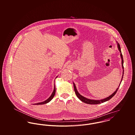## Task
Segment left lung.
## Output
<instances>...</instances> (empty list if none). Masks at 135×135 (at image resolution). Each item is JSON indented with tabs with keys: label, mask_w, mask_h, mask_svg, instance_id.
<instances>
[{
	"label": "left lung",
	"mask_w": 135,
	"mask_h": 135,
	"mask_svg": "<svg viewBox=\"0 0 135 135\" xmlns=\"http://www.w3.org/2000/svg\"><path fill=\"white\" fill-rule=\"evenodd\" d=\"M117 45H118V49L119 52H120V57L122 58V68H123V69H124V66H123L124 60H123V56H122V52H121V50H120V45H119V44L118 43L117 44ZM123 74H124V70H123V76H122V80H121L120 82L119 83H120L119 86H120V83H121V82H122V79H123ZM73 85H74V88L75 93V94H76V95L77 97L78 98V99H79V100H80L81 101L84 102V103H87V104H100V103H103V102H105V101H107L109 100L110 99H111L115 95L116 93V92L117 91L118 89V88H119V87H118V88H117V89L115 91H114V93L113 94L111 95L110 96L108 97H107V98H105V99L100 100H91V99H87V98H85V97H84L82 96H81V95H80V94L78 93V92L77 91V89H76V86H75L74 83L73 84Z\"/></svg>",
	"instance_id": "1"
}]
</instances>
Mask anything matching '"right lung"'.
<instances>
[{"mask_svg": "<svg viewBox=\"0 0 135 135\" xmlns=\"http://www.w3.org/2000/svg\"><path fill=\"white\" fill-rule=\"evenodd\" d=\"M55 94H56V87H54V90L53 93H52L51 95L50 96V97L48 99H47L46 101H44V102H40V103H36V104H36V105H40V104H44L47 103L48 102H49V101H50L52 99V98L54 97V96H55Z\"/></svg>", "mask_w": 135, "mask_h": 135, "instance_id": "add662e5", "label": "right lung"}]
</instances>
